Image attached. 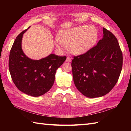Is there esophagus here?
<instances>
[{
  "mask_svg": "<svg viewBox=\"0 0 131 131\" xmlns=\"http://www.w3.org/2000/svg\"><path fill=\"white\" fill-rule=\"evenodd\" d=\"M66 61L67 62H70L71 61V58H70L69 57H67Z\"/></svg>",
  "mask_w": 131,
  "mask_h": 131,
  "instance_id": "1",
  "label": "esophagus"
}]
</instances>
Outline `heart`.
<instances>
[{"label":"heart","instance_id":"obj_1","mask_svg":"<svg viewBox=\"0 0 131 131\" xmlns=\"http://www.w3.org/2000/svg\"><path fill=\"white\" fill-rule=\"evenodd\" d=\"M97 38V31L94 27L82 25L61 30L54 43L58 49L64 45L72 53L81 54L92 48Z\"/></svg>","mask_w":131,"mask_h":131}]
</instances>
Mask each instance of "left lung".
<instances>
[{
	"label": "left lung",
	"mask_w": 131,
	"mask_h": 131,
	"mask_svg": "<svg viewBox=\"0 0 131 131\" xmlns=\"http://www.w3.org/2000/svg\"><path fill=\"white\" fill-rule=\"evenodd\" d=\"M103 33L96 46L74 57L72 62L74 84L89 98L100 97L109 93L122 70V53L116 38L104 28Z\"/></svg>",
	"instance_id": "left-lung-1"
}]
</instances>
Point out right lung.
I'll return each mask as SVG.
<instances>
[{"label":"right lung","instance_id":"obj_1","mask_svg":"<svg viewBox=\"0 0 131 131\" xmlns=\"http://www.w3.org/2000/svg\"><path fill=\"white\" fill-rule=\"evenodd\" d=\"M23 31L16 38L9 55V68L13 81L21 92L33 97L44 94L53 85L57 69L66 56L51 53L39 60L27 57L22 48Z\"/></svg>","mask_w":131,"mask_h":131}]
</instances>
